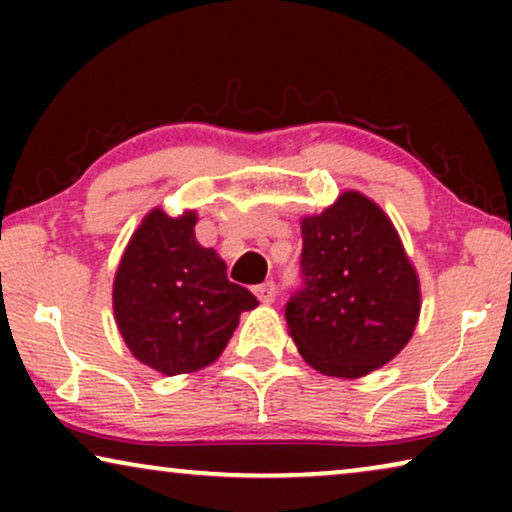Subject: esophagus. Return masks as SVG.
<instances>
[{"label":"esophagus","mask_w":512,"mask_h":512,"mask_svg":"<svg viewBox=\"0 0 512 512\" xmlns=\"http://www.w3.org/2000/svg\"><path fill=\"white\" fill-rule=\"evenodd\" d=\"M275 282H263V284H258L256 289H254V293H256V298L261 300L263 305H270L272 300H275Z\"/></svg>","instance_id":"1"}]
</instances>
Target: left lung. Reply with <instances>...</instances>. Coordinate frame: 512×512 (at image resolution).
Segmentation results:
<instances>
[{"label": "left lung", "mask_w": 512, "mask_h": 512, "mask_svg": "<svg viewBox=\"0 0 512 512\" xmlns=\"http://www.w3.org/2000/svg\"><path fill=\"white\" fill-rule=\"evenodd\" d=\"M303 289L286 326L307 366L328 377H363L408 345L422 310L419 277L384 209L342 191L300 219Z\"/></svg>", "instance_id": "obj_1"}]
</instances>
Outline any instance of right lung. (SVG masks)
<instances>
[{
    "instance_id": "right-lung-1",
    "label": "right lung",
    "mask_w": 512,
    "mask_h": 512,
    "mask_svg": "<svg viewBox=\"0 0 512 512\" xmlns=\"http://www.w3.org/2000/svg\"><path fill=\"white\" fill-rule=\"evenodd\" d=\"M198 212L156 207L132 233L114 275V319L144 366L167 377L219 359L240 314L258 300L226 275V261L195 240Z\"/></svg>"
}]
</instances>
